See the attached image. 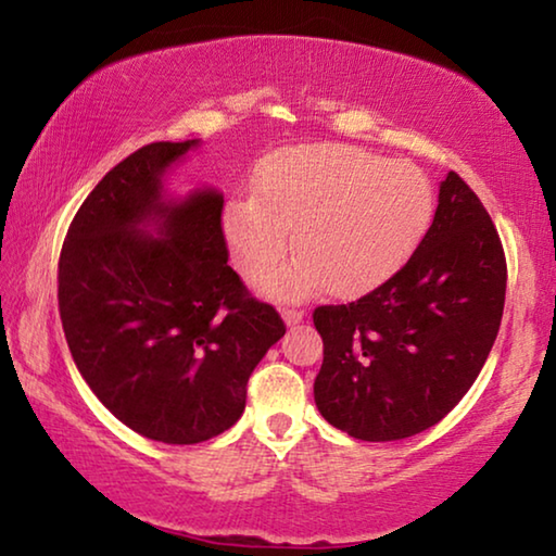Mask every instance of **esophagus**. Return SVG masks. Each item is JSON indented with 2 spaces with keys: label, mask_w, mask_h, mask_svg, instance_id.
Masks as SVG:
<instances>
[{
  "label": "esophagus",
  "mask_w": 556,
  "mask_h": 556,
  "mask_svg": "<svg viewBox=\"0 0 556 556\" xmlns=\"http://www.w3.org/2000/svg\"><path fill=\"white\" fill-rule=\"evenodd\" d=\"M281 316H285V321L289 324V326H296L301 318H304V312H301V308H294V306H289V308H281Z\"/></svg>",
  "instance_id": "1"
}]
</instances>
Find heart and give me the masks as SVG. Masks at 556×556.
<instances>
[{
	"instance_id": "heart-1",
	"label": "heart",
	"mask_w": 556,
	"mask_h": 556,
	"mask_svg": "<svg viewBox=\"0 0 556 556\" xmlns=\"http://www.w3.org/2000/svg\"><path fill=\"white\" fill-rule=\"evenodd\" d=\"M434 213L429 178L409 162L365 149L318 144L296 149L257 178L255 195L225 211V238L250 279L289 252L299 260L262 281L277 299H301L326 285L357 294L397 271Z\"/></svg>"
}]
</instances>
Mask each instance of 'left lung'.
<instances>
[{"mask_svg":"<svg viewBox=\"0 0 556 556\" xmlns=\"http://www.w3.org/2000/svg\"><path fill=\"white\" fill-rule=\"evenodd\" d=\"M507 265L501 235L456 172L407 265L351 304L314 308L324 338L316 407L363 441L434 427L481 372L501 328Z\"/></svg>","mask_w":556,"mask_h":556,"instance_id":"obj_1","label":"left lung"}]
</instances>
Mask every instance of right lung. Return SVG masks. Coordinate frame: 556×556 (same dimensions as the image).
<instances>
[{
	"instance_id": "1",
	"label": "right lung",
	"mask_w": 556,
	"mask_h": 556,
	"mask_svg": "<svg viewBox=\"0 0 556 556\" xmlns=\"http://www.w3.org/2000/svg\"><path fill=\"white\" fill-rule=\"evenodd\" d=\"M191 142H154L105 174L59 260V312L83 380L147 439L199 444L240 419L248 380L285 336L277 308L228 265L223 195L162 201ZM160 223L162 239L138 230Z\"/></svg>"
}]
</instances>
